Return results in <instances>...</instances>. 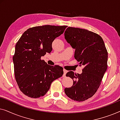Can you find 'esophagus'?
<instances>
[{"label": "esophagus", "mask_w": 120, "mask_h": 120, "mask_svg": "<svg viewBox=\"0 0 120 120\" xmlns=\"http://www.w3.org/2000/svg\"><path fill=\"white\" fill-rule=\"evenodd\" d=\"M63 71H64V74H63V76H65V75H66L67 73V72H68V70H66V69H63Z\"/></svg>", "instance_id": "obj_1"}]
</instances>
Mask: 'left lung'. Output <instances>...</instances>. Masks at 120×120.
<instances>
[{
  "mask_svg": "<svg viewBox=\"0 0 120 120\" xmlns=\"http://www.w3.org/2000/svg\"><path fill=\"white\" fill-rule=\"evenodd\" d=\"M64 37L75 49L74 57L79 65L84 67L81 74L72 71L67 73L66 76L74 81L71 87L65 88V93L75 101H86L96 93L101 85L108 68L107 50L102 38L87 29L68 27Z\"/></svg>",
  "mask_w": 120,
  "mask_h": 120,
  "instance_id": "obj_1",
  "label": "left lung"
}]
</instances>
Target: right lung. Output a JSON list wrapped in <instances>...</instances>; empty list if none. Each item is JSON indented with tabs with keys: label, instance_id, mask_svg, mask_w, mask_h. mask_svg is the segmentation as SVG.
Returning a JSON list of instances; mask_svg holds the SVG:
<instances>
[{
	"label": "right lung",
	"instance_id": "add662e5",
	"mask_svg": "<svg viewBox=\"0 0 120 120\" xmlns=\"http://www.w3.org/2000/svg\"><path fill=\"white\" fill-rule=\"evenodd\" d=\"M67 26L45 25L28 29L17 42L13 56L14 73L20 91L37 98L47 92L54 80L63 74V68L51 66L41 57L52 50V44Z\"/></svg>",
	"mask_w": 120,
	"mask_h": 120
}]
</instances>
